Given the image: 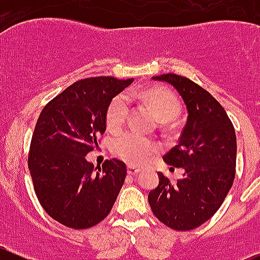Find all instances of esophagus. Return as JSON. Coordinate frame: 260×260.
<instances>
[{"mask_svg": "<svg viewBox=\"0 0 260 260\" xmlns=\"http://www.w3.org/2000/svg\"><path fill=\"white\" fill-rule=\"evenodd\" d=\"M141 171V168L136 167V166H128V175H131V176H135V175H137Z\"/></svg>", "mask_w": 260, "mask_h": 260, "instance_id": "1", "label": "esophagus"}]
</instances>
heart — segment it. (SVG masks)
<instances>
[{"instance_id":"1","label":"heart","mask_w":260,"mask_h":260,"mask_svg":"<svg viewBox=\"0 0 260 260\" xmlns=\"http://www.w3.org/2000/svg\"><path fill=\"white\" fill-rule=\"evenodd\" d=\"M139 98L149 105L160 121H172L179 116L181 105L179 98L167 88L151 86L147 89H129L121 92L111 100L106 111V127L110 132H118L124 125L131 110V100ZM113 153L131 166L142 165L156 151L154 141L144 136L125 132L113 140Z\"/></svg>"}]
</instances>
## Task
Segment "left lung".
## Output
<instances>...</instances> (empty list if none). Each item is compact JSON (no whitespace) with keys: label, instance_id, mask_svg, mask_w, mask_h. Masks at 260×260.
<instances>
[{"label":"left lung","instance_id":"8db88e82","mask_svg":"<svg viewBox=\"0 0 260 260\" xmlns=\"http://www.w3.org/2000/svg\"><path fill=\"white\" fill-rule=\"evenodd\" d=\"M171 84L181 95L188 120L179 145L165 162L184 170L176 184L158 172L159 184L149 193L151 211L167 226L190 231L219 210L236 175L237 141L232 121L219 102L202 86L175 74L154 76Z\"/></svg>","mask_w":260,"mask_h":260}]
</instances>
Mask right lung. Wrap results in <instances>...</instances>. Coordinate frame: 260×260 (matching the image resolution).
<instances>
[{
  "label": "right lung",
  "mask_w": 260,
  "mask_h": 260,
  "mask_svg": "<svg viewBox=\"0 0 260 260\" xmlns=\"http://www.w3.org/2000/svg\"><path fill=\"white\" fill-rule=\"evenodd\" d=\"M132 81L111 76L79 80L53 98L37 119L28 168L41 206L63 225L90 228L113 209L127 176L125 163L113 158L94 168L86 154L106 131L111 100Z\"/></svg>",
  "instance_id": "obj_1"
}]
</instances>
